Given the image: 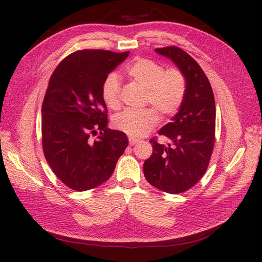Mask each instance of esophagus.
I'll return each mask as SVG.
<instances>
[{
  "label": "esophagus",
  "instance_id": "esophagus-1",
  "mask_svg": "<svg viewBox=\"0 0 262 262\" xmlns=\"http://www.w3.org/2000/svg\"><path fill=\"white\" fill-rule=\"evenodd\" d=\"M139 142V139H136V138H133V137H129V143H130V145H134L136 143H138Z\"/></svg>",
  "mask_w": 262,
  "mask_h": 262
}]
</instances>
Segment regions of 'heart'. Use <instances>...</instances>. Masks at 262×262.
Wrapping results in <instances>:
<instances>
[{
	"label": "heart",
	"mask_w": 262,
	"mask_h": 262,
	"mask_svg": "<svg viewBox=\"0 0 262 262\" xmlns=\"http://www.w3.org/2000/svg\"><path fill=\"white\" fill-rule=\"evenodd\" d=\"M131 80L146 89V104L155 106L164 116L175 114L186 94V78L179 70L164 71L158 63L140 58L126 68ZM102 98L110 108L120 104V83L116 74H109L102 84ZM160 117L154 108L126 109L114 119V125L131 137L145 136L158 123Z\"/></svg>",
	"instance_id": "obj_1"
}]
</instances>
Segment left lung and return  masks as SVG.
<instances>
[{"mask_svg": "<svg viewBox=\"0 0 262 262\" xmlns=\"http://www.w3.org/2000/svg\"><path fill=\"white\" fill-rule=\"evenodd\" d=\"M171 60L186 78V94L178 113L158 134L169 139L167 145L155 139L153 153L144 162L146 180L164 192L187 191L207 170L215 139V101L211 84L193 58L177 47L155 49Z\"/></svg>", "mask_w": 262, "mask_h": 262, "instance_id": "left-lung-1", "label": "left lung"}]
</instances>
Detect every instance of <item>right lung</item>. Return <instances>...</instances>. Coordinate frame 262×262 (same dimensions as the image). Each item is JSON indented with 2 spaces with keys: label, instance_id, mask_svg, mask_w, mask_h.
Masks as SVG:
<instances>
[{
  "label": "right lung",
  "instance_id": "right-lung-1",
  "mask_svg": "<svg viewBox=\"0 0 262 262\" xmlns=\"http://www.w3.org/2000/svg\"><path fill=\"white\" fill-rule=\"evenodd\" d=\"M129 51L80 50L52 73L41 109L42 147L47 162L69 188L86 191L113 175L129 144L126 134L107 128L102 84ZM100 132L98 140L90 137Z\"/></svg>",
  "mask_w": 262,
  "mask_h": 262
}]
</instances>
